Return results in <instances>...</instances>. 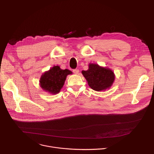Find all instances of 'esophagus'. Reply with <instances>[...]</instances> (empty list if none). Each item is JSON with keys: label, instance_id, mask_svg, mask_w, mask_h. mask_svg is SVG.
Returning a JSON list of instances; mask_svg holds the SVG:
<instances>
[{"label": "esophagus", "instance_id": "34e87169", "mask_svg": "<svg viewBox=\"0 0 154 154\" xmlns=\"http://www.w3.org/2000/svg\"><path fill=\"white\" fill-rule=\"evenodd\" d=\"M79 71H79V69H77L73 70V72H74L75 74H78L79 73Z\"/></svg>", "mask_w": 154, "mask_h": 154}]
</instances>
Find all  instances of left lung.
<instances>
[{"label": "left lung", "instance_id": "1", "mask_svg": "<svg viewBox=\"0 0 154 154\" xmlns=\"http://www.w3.org/2000/svg\"><path fill=\"white\" fill-rule=\"evenodd\" d=\"M82 73L91 88L97 91L109 89L115 78L114 72L110 69L93 63H90L88 69L82 71Z\"/></svg>", "mask_w": 154, "mask_h": 154}]
</instances>
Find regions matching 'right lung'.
<instances>
[{
  "label": "right lung",
  "instance_id": "add662e5",
  "mask_svg": "<svg viewBox=\"0 0 154 154\" xmlns=\"http://www.w3.org/2000/svg\"><path fill=\"white\" fill-rule=\"evenodd\" d=\"M72 72L66 69H61L58 66H54L48 71L44 73L39 80L41 88L51 94L58 93L63 88L66 77Z\"/></svg>",
  "mask_w": 154,
  "mask_h": 154
}]
</instances>
